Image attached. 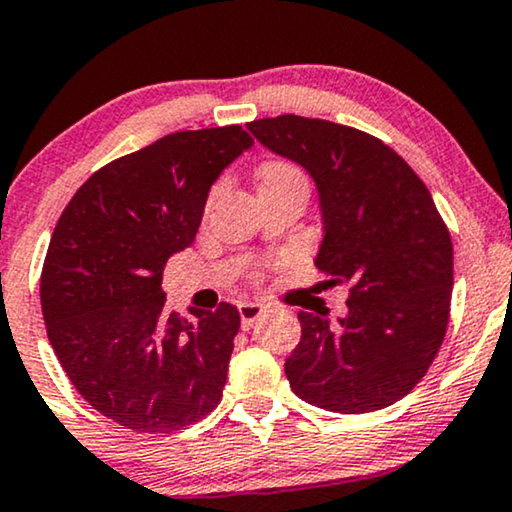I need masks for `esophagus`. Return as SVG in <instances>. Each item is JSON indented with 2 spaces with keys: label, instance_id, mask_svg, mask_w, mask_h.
<instances>
[{
  "label": "esophagus",
  "instance_id": "34e87169",
  "mask_svg": "<svg viewBox=\"0 0 512 512\" xmlns=\"http://www.w3.org/2000/svg\"><path fill=\"white\" fill-rule=\"evenodd\" d=\"M238 314H241V323L245 331H250L257 321H262V316L267 314V307L260 302H241L238 304Z\"/></svg>",
  "mask_w": 512,
  "mask_h": 512
}]
</instances>
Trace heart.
<instances>
[{"mask_svg":"<svg viewBox=\"0 0 512 512\" xmlns=\"http://www.w3.org/2000/svg\"><path fill=\"white\" fill-rule=\"evenodd\" d=\"M297 172L293 165H286V163H269L264 165L260 170V184H271V181H281V179H288V177H297Z\"/></svg>","mask_w":512,"mask_h":512,"instance_id":"b5f03b06","label":"heart"}]
</instances>
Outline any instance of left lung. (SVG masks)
<instances>
[{
  "mask_svg": "<svg viewBox=\"0 0 512 512\" xmlns=\"http://www.w3.org/2000/svg\"><path fill=\"white\" fill-rule=\"evenodd\" d=\"M248 129L312 177L323 224L314 264L349 286L335 323L297 314L290 387L326 411L385 409L428 373L449 323L454 248L435 200L404 158L354 127L278 115Z\"/></svg>",
  "mask_w": 512,
  "mask_h": 512,
  "instance_id": "left-lung-1",
  "label": "left lung"
}]
</instances>
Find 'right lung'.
I'll return each mask as SVG.
<instances>
[{
    "mask_svg": "<svg viewBox=\"0 0 512 512\" xmlns=\"http://www.w3.org/2000/svg\"><path fill=\"white\" fill-rule=\"evenodd\" d=\"M250 148L238 125L167 134L94 172L58 219L40 281L49 342L82 399L129 430L177 432L222 399L241 314L222 302L181 319L160 286Z\"/></svg>",
    "mask_w": 512,
    "mask_h": 512,
    "instance_id": "right-lung-1",
    "label": "right lung"
}]
</instances>
